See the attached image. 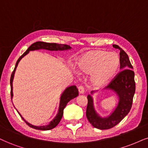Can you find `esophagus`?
<instances>
[{
    "label": "esophagus",
    "mask_w": 148,
    "mask_h": 148,
    "mask_svg": "<svg viewBox=\"0 0 148 148\" xmlns=\"http://www.w3.org/2000/svg\"><path fill=\"white\" fill-rule=\"evenodd\" d=\"M78 91H79L80 94H83L84 92V88L83 86H79L78 87Z\"/></svg>",
    "instance_id": "1"
}]
</instances>
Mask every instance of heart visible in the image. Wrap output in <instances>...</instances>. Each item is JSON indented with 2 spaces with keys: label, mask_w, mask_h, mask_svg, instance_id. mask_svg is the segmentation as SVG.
Instances as JSON below:
<instances>
[{
  "label": "heart",
  "mask_w": 148,
  "mask_h": 148,
  "mask_svg": "<svg viewBox=\"0 0 148 148\" xmlns=\"http://www.w3.org/2000/svg\"><path fill=\"white\" fill-rule=\"evenodd\" d=\"M77 65L80 73H90L91 84L102 86L117 72L120 59L115 53L92 50L82 55L78 60Z\"/></svg>",
  "instance_id": "1"
}]
</instances>
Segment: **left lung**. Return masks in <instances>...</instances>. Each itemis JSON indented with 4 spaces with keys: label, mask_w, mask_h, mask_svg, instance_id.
<instances>
[{
    "label": "left lung",
    "mask_w": 148,
    "mask_h": 148,
    "mask_svg": "<svg viewBox=\"0 0 148 148\" xmlns=\"http://www.w3.org/2000/svg\"><path fill=\"white\" fill-rule=\"evenodd\" d=\"M113 47L120 50V71L113 78L105 88L112 90L119 97L118 105L115 110L108 117L101 118L95 110L93 100L90 95L87 96L88 105L86 115L92 125L100 130H107L117 125L130 112L132 105L133 97L135 92L134 73L128 56L118 45H113ZM92 91L91 93H93Z\"/></svg>",
    "instance_id": "8db88e82"
}]
</instances>
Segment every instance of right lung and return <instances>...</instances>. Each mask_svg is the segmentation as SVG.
<instances>
[{"mask_svg": "<svg viewBox=\"0 0 148 148\" xmlns=\"http://www.w3.org/2000/svg\"><path fill=\"white\" fill-rule=\"evenodd\" d=\"M71 47L69 45H62V44H58V43H49V42H36L32 44L31 46L27 49V50L25 51L22 56L18 58L16 64V66L14 68V71H13L12 75H11L10 78V85H11V99H12L13 97V86H12V82H13V79H14V73H15V71L17 67L18 64L20 62L22 58L24 56H26L30 51H34V50H38V49H47V50L49 51H64V50H67V49H70ZM78 89L75 86H71L67 88L66 90L64 91V92L62 94L61 97H60V106H59V110H58V113L56 115L53 119L50 122L49 125H43V126H35V125H33L30 124L29 123L25 121L24 119V118L21 116V114L18 112V114H20V116H21L22 119L24 120V121L27 123L29 126L32 127V128L36 129V130H51V129L54 128L55 127H56L58 125V123H60V120H61L62 117L63 115V112L64 109L66 106L67 103L70 101V100L74 99L75 97L78 96Z\"/></svg>", "mask_w": 148, "mask_h": 148, "instance_id": "add662e5", "label": "right lung"}]
</instances>
